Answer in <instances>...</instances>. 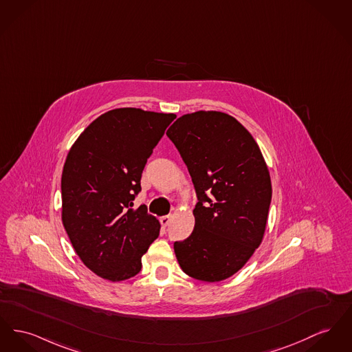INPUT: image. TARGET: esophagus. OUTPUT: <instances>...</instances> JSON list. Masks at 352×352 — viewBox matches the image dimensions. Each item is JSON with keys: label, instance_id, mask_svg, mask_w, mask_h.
Segmentation results:
<instances>
[{"label": "esophagus", "instance_id": "1", "mask_svg": "<svg viewBox=\"0 0 352 352\" xmlns=\"http://www.w3.org/2000/svg\"><path fill=\"white\" fill-rule=\"evenodd\" d=\"M160 222H161V225H162L164 228L168 226L170 222H171V215H164V217H161V218H160Z\"/></svg>", "mask_w": 352, "mask_h": 352}]
</instances>
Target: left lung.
Returning a JSON list of instances; mask_svg holds the SVG:
<instances>
[{
    "instance_id": "left-lung-1",
    "label": "left lung",
    "mask_w": 352,
    "mask_h": 352,
    "mask_svg": "<svg viewBox=\"0 0 352 352\" xmlns=\"http://www.w3.org/2000/svg\"><path fill=\"white\" fill-rule=\"evenodd\" d=\"M195 187L191 235L174 243L184 272L225 280L259 248L271 204L269 168L252 135L222 111H195L167 130Z\"/></svg>"
}]
</instances>
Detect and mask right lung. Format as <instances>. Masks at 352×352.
<instances>
[{
	"label": "right lung",
	"instance_id": "obj_1",
	"mask_svg": "<svg viewBox=\"0 0 352 352\" xmlns=\"http://www.w3.org/2000/svg\"><path fill=\"white\" fill-rule=\"evenodd\" d=\"M175 114L114 109L89 124L66 157L63 223L77 255L98 276H135L161 225L145 207L131 208L147 158Z\"/></svg>",
	"mask_w": 352,
	"mask_h": 352
}]
</instances>
